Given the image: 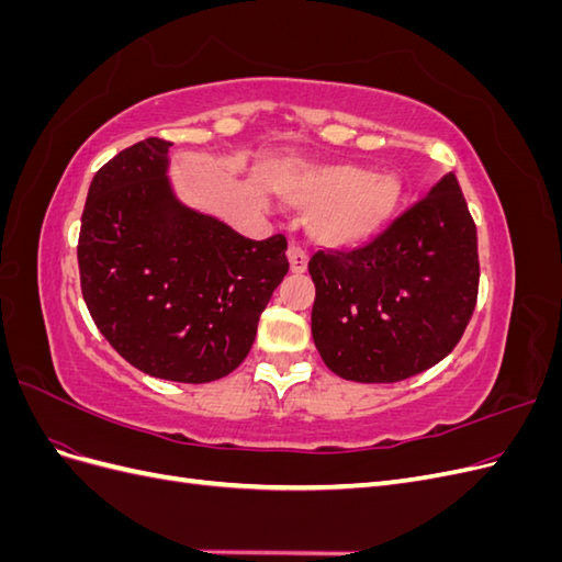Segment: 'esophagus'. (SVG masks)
<instances>
[{
	"label": "esophagus",
	"mask_w": 562,
	"mask_h": 562,
	"mask_svg": "<svg viewBox=\"0 0 562 562\" xmlns=\"http://www.w3.org/2000/svg\"><path fill=\"white\" fill-rule=\"evenodd\" d=\"M288 262H291V269L295 271V274H302V271H307L310 255L297 244H291V248H288Z\"/></svg>",
	"instance_id": "1"
}]
</instances>
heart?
I'll list each match as a JSON object with an SVG mask.
<instances>
[{"label": "heart", "instance_id": "heart-1", "mask_svg": "<svg viewBox=\"0 0 562 562\" xmlns=\"http://www.w3.org/2000/svg\"><path fill=\"white\" fill-rule=\"evenodd\" d=\"M281 194L307 209V227L316 241L335 248L361 246L391 223L403 199L396 173H370L349 161L304 166L281 180Z\"/></svg>", "mask_w": 562, "mask_h": 562}]
</instances>
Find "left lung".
<instances>
[{"mask_svg": "<svg viewBox=\"0 0 562 562\" xmlns=\"http://www.w3.org/2000/svg\"><path fill=\"white\" fill-rule=\"evenodd\" d=\"M314 345L335 375L401 382L443 361L479 297V236L454 173L407 209L375 241L318 250Z\"/></svg>", "mask_w": 562, "mask_h": 562, "instance_id": "left-lung-1", "label": "left lung"}]
</instances>
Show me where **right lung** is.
<instances>
[{
    "label": "right lung",
    "instance_id": "add662e5",
    "mask_svg": "<svg viewBox=\"0 0 562 562\" xmlns=\"http://www.w3.org/2000/svg\"><path fill=\"white\" fill-rule=\"evenodd\" d=\"M147 138L93 176L77 246L98 330L151 378L203 384L248 356L288 274L285 236L252 241L176 196L168 147Z\"/></svg>",
    "mask_w": 562,
    "mask_h": 562
}]
</instances>
